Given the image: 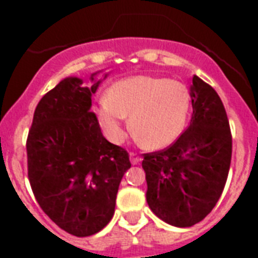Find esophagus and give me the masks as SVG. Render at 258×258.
<instances>
[{
	"label": "esophagus",
	"instance_id": "obj_1",
	"mask_svg": "<svg viewBox=\"0 0 258 258\" xmlns=\"http://www.w3.org/2000/svg\"><path fill=\"white\" fill-rule=\"evenodd\" d=\"M130 160H131L133 164H138L142 159H141V156L138 155V153H135V152H130Z\"/></svg>",
	"mask_w": 258,
	"mask_h": 258
}]
</instances>
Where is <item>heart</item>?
<instances>
[{
  "instance_id": "b5f03b06",
  "label": "heart",
  "mask_w": 258,
  "mask_h": 258,
  "mask_svg": "<svg viewBox=\"0 0 258 258\" xmlns=\"http://www.w3.org/2000/svg\"><path fill=\"white\" fill-rule=\"evenodd\" d=\"M186 85L171 79L135 76L113 85L99 103V121L107 138L123 140L130 117L135 140L148 149L173 144L184 131L189 114Z\"/></svg>"
}]
</instances>
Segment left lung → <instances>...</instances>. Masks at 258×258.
Wrapping results in <instances>:
<instances>
[{"label": "left lung", "instance_id": "left-lung-1", "mask_svg": "<svg viewBox=\"0 0 258 258\" xmlns=\"http://www.w3.org/2000/svg\"><path fill=\"white\" fill-rule=\"evenodd\" d=\"M192 118L166 149L144 153L146 202L160 220L192 227L220 199L232 156V135L225 107L216 90L194 76Z\"/></svg>", "mask_w": 258, "mask_h": 258}]
</instances>
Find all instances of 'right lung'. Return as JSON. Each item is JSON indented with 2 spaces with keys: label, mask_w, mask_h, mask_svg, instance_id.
Instances as JSON below:
<instances>
[{
  "label": "right lung",
  "mask_w": 258,
  "mask_h": 258,
  "mask_svg": "<svg viewBox=\"0 0 258 258\" xmlns=\"http://www.w3.org/2000/svg\"><path fill=\"white\" fill-rule=\"evenodd\" d=\"M94 80V76L91 77ZM101 81L62 80L38 102L29 130L27 175L42 211L74 236L99 232L112 220L128 152L102 135L91 112Z\"/></svg>",
  "instance_id": "1"
}]
</instances>
